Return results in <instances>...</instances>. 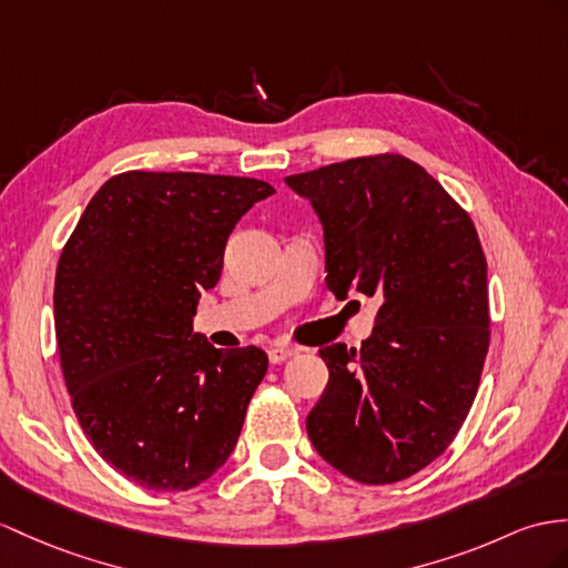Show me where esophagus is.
<instances>
[{
  "instance_id": "1",
  "label": "esophagus",
  "mask_w": 568,
  "mask_h": 568,
  "mask_svg": "<svg viewBox=\"0 0 568 568\" xmlns=\"http://www.w3.org/2000/svg\"><path fill=\"white\" fill-rule=\"evenodd\" d=\"M294 354H298V349L292 347V344H272V347L267 349V356L272 364H282V362H286V358H292Z\"/></svg>"
}]
</instances>
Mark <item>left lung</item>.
I'll return each instance as SVG.
<instances>
[{
	"label": "left lung",
	"mask_w": 568,
	"mask_h": 568,
	"mask_svg": "<svg viewBox=\"0 0 568 568\" xmlns=\"http://www.w3.org/2000/svg\"><path fill=\"white\" fill-rule=\"evenodd\" d=\"M286 185L323 221L329 292L381 301L362 349H321L329 381L306 419L311 444L362 484L407 479L450 446L479 388L491 317L477 229L399 154L329 163Z\"/></svg>",
	"instance_id": "left-lung-1"
}]
</instances>
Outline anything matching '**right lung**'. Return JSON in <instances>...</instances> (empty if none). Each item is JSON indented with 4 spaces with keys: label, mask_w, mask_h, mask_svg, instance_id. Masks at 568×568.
Returning <instances> with one entry per match:
<instances>
[{
    "label": "right lung",
    "mask_w": 568,
    "mask_h": 568,
    "mask_svg": "<svg viewBox=\"0 0 568 568\" xmlns=\"http://www.w3.org/2000/svg\"><path fill=\"white\" fill-rule=\"evenodd\" d=\"M265 180L128 171L95 192L54 276V335L77 419L101 458L154 491H187L229 460L267 373L257 347L197 332L239 219Z\"/></svg>",
    "instance_id": "add662e5"
}]
</instances>
